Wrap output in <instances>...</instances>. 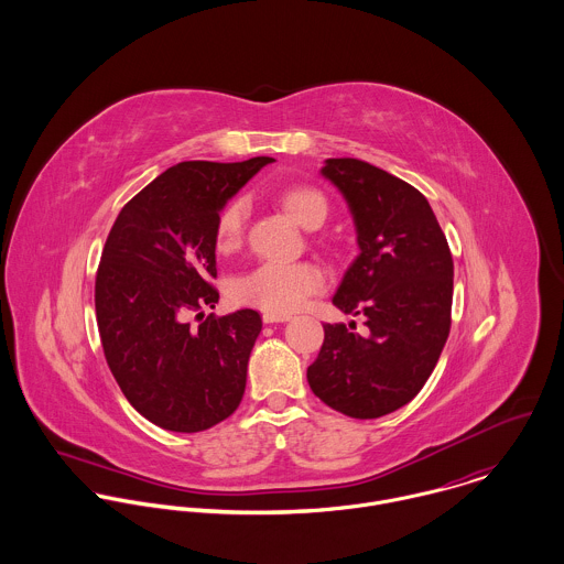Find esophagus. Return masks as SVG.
<instances>
[{"label":"esophagus","mask_w":564,"mask_h":564,"mask_svg":"<svg viewBox=\"0 0 564 564\" xmlns=\"http://www.w3.org/2000/svg\"><path fill=\"white\" fill-rule=\"evenodd\" d=\"M291 319V315H280V313H262V322L264 323H284Z\"/></svg>","instance_id":"obj_1"}]
</instances>
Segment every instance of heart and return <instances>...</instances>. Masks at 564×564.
<instances>
[{
    "label": "heart",
    "mask_w": 564,
    "mask_h": 564,
    "mask_svg": "<svg viewBox=\"0 0 564 564\" xmlns=\"http://www.w3.org/2000/svg\"><path fill=\"white\" fill-rule=\"evenodd\" d=\"M278 204L304 230L322 228L327 217V199L315 186H289L278 195ZM245 219L247 204L242 199L230 202L221 210L215 228L217 247L221 251L239 247L245 232ZM322 286L323 273L311 262H262L232 282L230 295L242 306H256L284 315L297 311L306 297L317 293Z\"/></svg>",
    "instance_id": "b5f03b06"
}]
</instances>
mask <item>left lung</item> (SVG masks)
Wrapping results in <instances>:
<instances>
[{
    "label": "left lung",
    "instance_id": "8db88e82",
    "mask_svg": "<svg viewBox=\"0 0 564 564\" xmlns=\"http://www.w3.org/2000/svg\"><path fill=\"white\" fill-rule=\"evenodd\" d=\"M322 175L345 197L360 253L332 304L365 315L367 334L325 323L313 393L354 419H378L427 382L452 325L454 260L427 199L408 182L356 159H327Z\"/></svg>",
    "mask_w": 564,
    "mask_h": 564
}]
</instances>
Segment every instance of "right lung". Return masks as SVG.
<instances>
[{"instance_id": "add662e5", "label": "right lung", "mask_w": 564, "mask_h": 564, "mask_svg": "<svg viewBox=\"0 0 564 564\" xmlns=\"http://www.w3.org/2000/svg\"><path fill=\"white\" fill-rule=\"evenodd\" d=\"M269 162H177L121 208L106 239L95 280L101 347L126 400L159 427L202 432L241 403L262 319L251 308L204 311L219 302L217 219Z\"/></svg>"}]
</instances>
